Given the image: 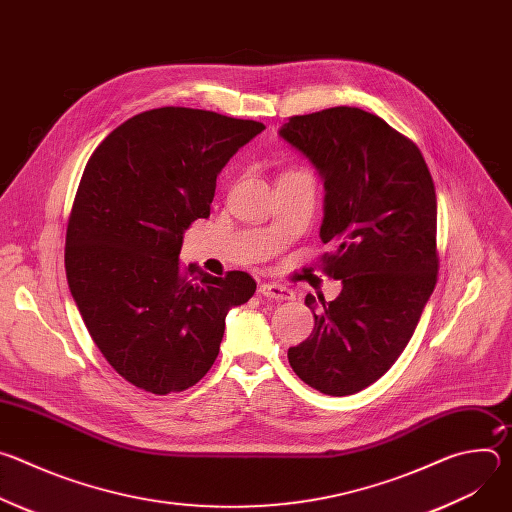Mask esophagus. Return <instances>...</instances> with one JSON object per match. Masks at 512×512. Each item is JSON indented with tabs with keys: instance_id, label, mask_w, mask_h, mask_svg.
Returning a JSON list of instances; mask_svg holds the SVG:
<instances>
[{
	"instance_id": "esophagus-1",
	"label": "esophagus",
	"mask_w": 512,
	"mask_h": 512,
	"mask_svg": "<svg viewBox=\"0 0 512 512\" xmlns=\"http://www.w3.org/2000/svg\"><path fill=\"white\" fill-rule=\"evenodd\" d=\"M259 296H263L265 300L283 302V300H294V291H291L289 287L279 285V283H261L259 285Z\"/></svg>"
}]
</instances>
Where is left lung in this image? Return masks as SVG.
I'll return each mask as SVG.
<instances>
[{
    "instance_id": "8db88e82",
    "label": "left lung",
    "mask_w": 512,
    "mask_h": 512,
    "mask_svg": "<svg viewBox=\"0 0 512 512\" xmlns=\"http://www.w3.org/2000/svg\"><path fill=\"white\" fill-rule=\"evenodd\" d=\"M279 137L324 182L326 273L332 302L306 296L314 332L287 350L312 389L344 397L381 379L411 340L437 277V200L417 145L381 117L332 107L291 117Z\"/></svg>"
}]
</instances>
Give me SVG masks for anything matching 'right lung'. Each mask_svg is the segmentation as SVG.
Here are the masks:
<instances>
[{
  "instance_id": "obj_1",
  "label": "right lung",
  "mask_w": 512,
  "mask_h": 512,
  "mask_svg": "<svg viewBox=\"0 0 512 512\" xmlns=\"http://www.w3.org/2000/svg\"><path fill=\"white\" fill-rule=\"evenodd\" d=\"M263 129L162 107L121 123L87 162L66 229V279L93 342L137 389L196 385L218 356L229 310L255 294L245 271L214 277L178 257L184 231L210 216L216 176Z\"/></svg>"
}]
</instances>
